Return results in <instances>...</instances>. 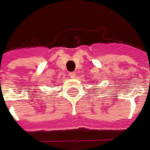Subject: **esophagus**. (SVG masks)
Wrapping results in <instances>:
<instances>
[{
    "label": "esophagus",
    "instance_id": "esophagus-1",
    "mask_svg": "<svg viewBox=\"0 0 150 150\" xmlns=\"http://www.w3.org/2000/svg\"><path fill=\"white\" fill-rule=\"evenodd\" d=\"M69 75H70V77H71V78H75V72H71Z\"/></svg>",
    "mask_w": 150,
    "mask_h": 150
}]
</instances>
